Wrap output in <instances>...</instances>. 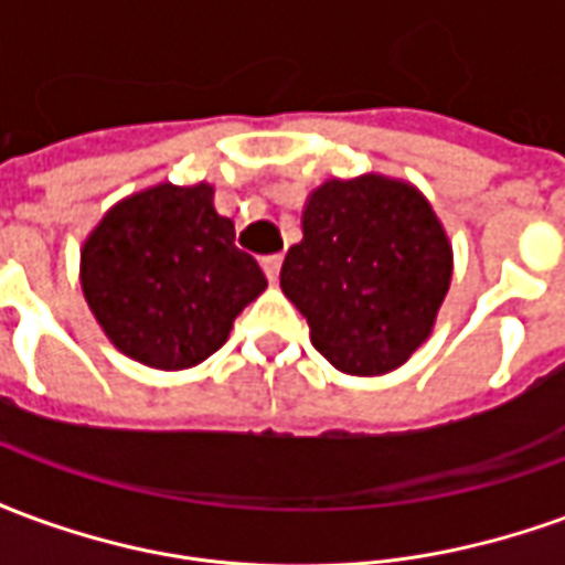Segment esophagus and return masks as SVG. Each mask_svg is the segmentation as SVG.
Wrapping results in <instances>:
<instances>
[{"mask_svg": "<svg viewBox=\"0 0 565 565\" xmlns=\"http://www.w3.org/2000/svg\"><path fill=\"white\" fill-rule=\"evenodd\" d=\"M281 263H284L281 254H271V257H263V271H266V278H269L271 284L278 281V275H281Z\"/></svg>", "mask_w": 565, "mask_h": 565, "instance_id": "obj_1", "label": "esophagus"}]
</instances>
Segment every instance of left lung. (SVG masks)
Masks as SVG:
<instances>
[{
	"instance_id": "obj_1",
	"label": "left lung",
	"mask_w": 565,
	"mask_h": 565,
	"mask_svg": "<svg viewBox=\"0 0 565 565\" xmlns=\"http://www.w3.org/2000/svg\"><path fill=\"white\" fill-rule=\"evenodd\" d=\"M454 271L448 233L403 178H330L302 209L281 290L344 375H387L433 335Z\"/></svg>"
}]
</instances>
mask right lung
Segmentation results:
<instances>
[{
  "instance_id": "obj_1",
  "label": "right lung",
  "mask_w": 565,
  "mask_h": 565,
  "mask_svg": "<svg viewBox=\"0 0 565 565\" xmlns=\"http://www.w3.org/2000/svg\"><path fill=\"white\" fill-rule=\"evenodd\" d=\"M81 290L120 354L178 372L209 360L247 302L266 290L235 247L214 186L153 184L105 211L81 245Z\"/></svg>"
}]
</instances>
